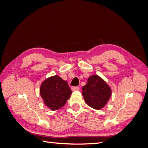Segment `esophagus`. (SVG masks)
<instances>
[{
  "instance_id": "esophagus-1",
  "label": "esophagus",
  "mask_w": 148,
  "mask_h": 148,
  "mask_svg": "<svg viewBox=\"0 0 148 148\" xmlns=\"http://www.w3.org/2000/svg\"><path fill=\"white\" fill-rule=\"evenodd\" d=\"M79 89V88L78 86H72L71 87V90L72 91H78Z\"/></svg>"
}]
</instances>
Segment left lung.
<instances>
[{
  "label": "left lung",
  "instance_id": "1",
  "mask_svg": "<svg viewBox=\"0 0 148 148\" xmlns=\"http://www.w3.org/2000/svg\"><path fill=\"white\" fill-rule=\"evenodd\" d=\"M82 95L86 104L95 109H101L107 104L111 96V89L98 75H92L82 88Z\"/></svg>",
  "mask_w": 148,
  "mask_h": 148
}]
</instances>
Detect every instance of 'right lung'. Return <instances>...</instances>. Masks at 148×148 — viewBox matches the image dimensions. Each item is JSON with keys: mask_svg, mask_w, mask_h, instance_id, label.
<instances>
[{"mask_svg": "<svg viewBox=\"0 0 148 148\" xmlns=\"http://www.w3.org/2000/svg\"><path fill=\"white\" fill-rule=\"evenodd\" d=\"M71 93L67 82L57 75L44 81L40 88V94L44 103L52 110L63 107Z\"/></svg>", "mask_w": 148, "mask_h": 148, "instance_id": "1", "label": "right lung"}]
</instances>
